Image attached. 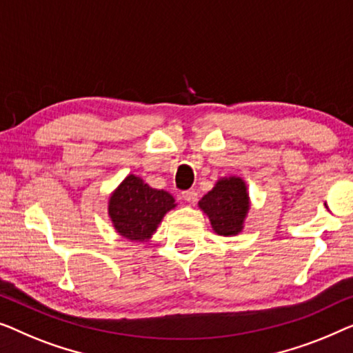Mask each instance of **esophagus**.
<instances>
[{"mask_svg": "<svg viewBox=\"0 0 353 353\" xmlns=\"http://www.w3.org/2000/svg\"><path fill=\"white\" fill-rule=\"evenodd\" d=\"M182 198L187 203L193 205V203H196V200H198V193L195 190H185V192H182Z\"/></svg>", "mask_w": 353, "mask_h": 353, "instance_id": "1", "label": "esophagus"}]
</instances>
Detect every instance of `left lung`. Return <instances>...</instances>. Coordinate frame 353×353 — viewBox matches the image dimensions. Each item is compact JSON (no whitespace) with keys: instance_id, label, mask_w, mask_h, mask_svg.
I'll return each mask as SVG.
<instances>
[{"instance_id":"left-lung-1","label":"left lung","mask_w":353,"mask_h":353,"mask_svg":"<svg viewBox=\"0 0 353 353\" xmlns=\"http://www.w3.org/2000/svg\"><path fill=\"white\" fill-rule=\"evenodd\" d=\"M198 208L208 216L217 235H240L251 208L246 182L238 176L217 179L212 190L198 201Z\"/></svg>"}]
</instances>
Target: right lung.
Listing matches in <instances>:
<instances>
[{
  "label": "right lung",
  "mask_w": 353,
  "mask_h": 353,
  "mask_svg": "<svg viewBox=\"0 0 353 353\" xmlns=\"http://www.w3.org/2000/svg\"><path fill=\"white\" fill-rule=\"evenodd\" d=\"M176 206L170 192L158 190L142 177L129 174L110 193L107 211L118 235L134 243H145L150 241L163 217Z\"/></svg>",
  "instance_id": "obj_1"
}]
</instances>
